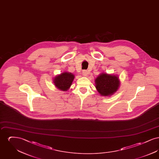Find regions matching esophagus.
Here are the masks:
<instances>
[{
  "instance_id": "esophagus-1",
  "label": "esophagus",
  "mask_w": 159,
  "mask_h": 159,
  "mask_svg": "<svg viewBox=\"0 0 159 159\" xmlns=\"http://www.w3.org/2000/svg\"><path fill=\"white\" fill-rule=\"evenodd\" d=\"M82 74H83V76L86 77V76H88L89 73H88V71L87 70H83Z\"/></svg>"
}]
</instances>
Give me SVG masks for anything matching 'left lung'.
Instances as JSON below:
<instances>
[{
  "instance_id": "left-lung-1",
  "label": "left lung",
  "mask_w": 159,
  "mask_h": 159,
  "mask_svg": "<svg viewBox=\"0 0 159 159\" xmlns=\"http://www.w3.org/2000/svg\"><path fill=\"white\" fill-rule=\"evenodd\" d=\"M95 87L102 96H110L118 90L120 86L119 77L106 73L100 74L95 79Z\"/></svg>"
}]
</instances>
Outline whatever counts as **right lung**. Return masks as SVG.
<instances>
[{
  "label": "right lung",
  "instance_id": "obj_1",
  "mask_svg": "<svg viewBox=\"0 0 159 159\" xmlns=\"http://www.w3.org/2000/svg\"><path fill=\"white\" fill-rule=\"evenodd\" d=\"M74 79L75 76L71 73L64 72L54 78L53 83L58 89L67 91L71 85Z\"/></svg>",
  "mask_w": 159,
  "mask_h": 159
}]
</instances>
